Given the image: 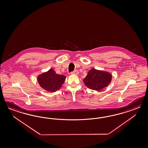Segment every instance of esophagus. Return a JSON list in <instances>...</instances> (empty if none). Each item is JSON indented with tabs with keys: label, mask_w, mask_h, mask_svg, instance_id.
<instances>
[{
	"label": "esophagus",
	"mask_w": 148,
	"mask_h": 148,
	"mask_svg": "<svg viewBox=\"0 0 148 148\" xmlns=\"http://www.w3.org/2000/svg\"><path fill=\"white\" fill-rule=\"evenodd\" d=\"M79 71H77V70L71 73V74H73V75H78V74H79Z\"/></svg>",
	"instance_id": "34e87169"
}]
</instances>
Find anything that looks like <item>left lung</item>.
I'll use <instances>...</instances> for the list:
<instances>
[{
  "mask_svg": "<svg viewBox=\"0 0 148 148\" xmlns=\"http://www.w3.org/2000/svg\"><path fill=\"white\" fill-rule=\"evenodd\" d=\"M112 75L110 72L91 69L83 81L88 88L94 90H100L106 87L111 82Z\"/></svg>",
  "mask_w": 148,
  "mask_h": 148,
  "instance_id": "obj_1",
  "label": "left lung"
}]
</instances>
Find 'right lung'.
Returning <instances> with one entry per match:
<instances>
[{"label":"right lung","mask_w":148,"mask_h":148,"mask_svg":"<svg viewBox=\"0 0 148 148\" xmlns=\"http://www.w3.org/2000/svg\"><path fill=\"white\" fill-rule=\"evenodd\" d=\"M66 77L56 73L54 69H50L37 76V80L41 88L49 92H54L62 87Z\"/></svg>","instance_id":"obj_1"}]
</instances>
